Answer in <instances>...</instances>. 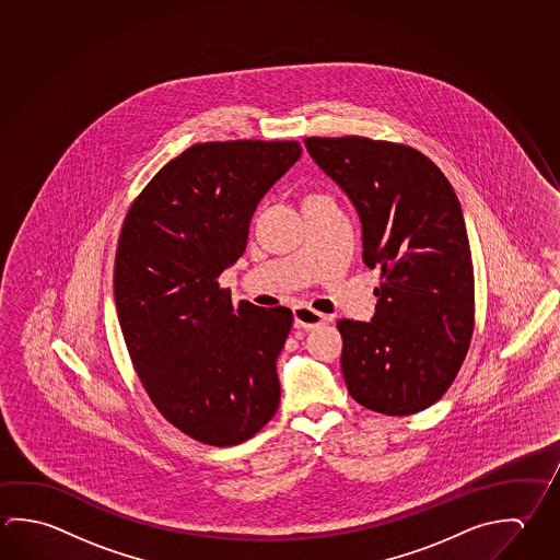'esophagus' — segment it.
Instances as JSON below:
<instances>
[{"label":"esophagus","instance_id":"esophagus-1","mask_svg":"<svg viewBox=\"0 0 560 560\" xmlns=\"http://www.w3.org/2000/svg\"><path fill=\"white\" fill-rule=\"evenodd\" d=\"M293 316L294 324H296V326H301L304 330H313L316 326H320V324L328 320V316H326V314L318 313V311H314V308L306 306V304L294 306Z\"/></svg>","mask_w":560,"mask_h":560}]
</instances>
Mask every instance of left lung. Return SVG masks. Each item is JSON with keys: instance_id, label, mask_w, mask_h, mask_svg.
Instances as JSON below:
<instances>
[{"instance_id": "1", "label": "left lung", "mask_w": 560, "mask_h": 560, "mask_svg": "<svg viewBox=\"0 0 560 560\" xmlns=\"http://www.w3.org/2000/svg\"><path fill=\"white\" fill-rule=\"evenodd\" d=\"M316 165L362 220L363 261L382 271L372 323L342 318L343 380L392 417L439 401L474 332V267L460 202L421 151L382 139L306 138Z\"/></svg>"}]
</instances>
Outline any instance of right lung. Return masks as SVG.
Masks as SVG:
<instances>
[{
	"label": "right lung",
	"instance_id": "obj_1",
	"mask_svg": "<svg viewBox=\"0 0 560 560\" xmlns=\"http://www.w3.org/2000/svg\"><path fill=\"white\" fill-rule=\"evenodd\" d=\"M301 153L299 141L197 143L149 180L119 232L114 294L129 358L158 411L202 444L247 441L279 407L293 313L234 304L218 277Z\"/></svg>",
	"mask_w": 560,
	"mask_h": 560
}]
</instances>
